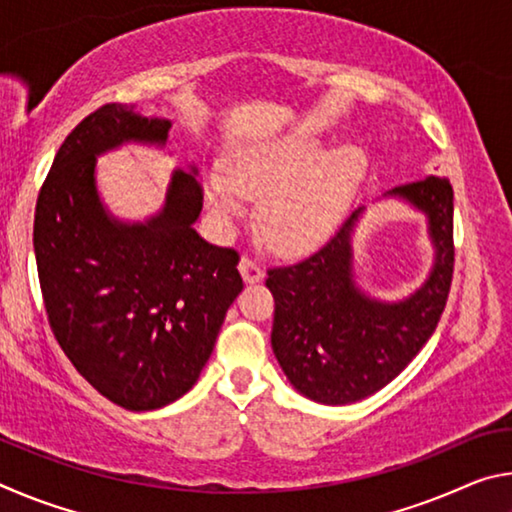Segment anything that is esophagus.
<instances>
[{
    "mask_svg": "<svg viewBox=\"0 0 512 512\" xmlns=\"http://www.w3.org/2000/svg\"><path fill=\"white\" fill-rule=\"evenodd\" d=\"M239 271L244 275V282L246 284H255L264 277V268L259 266L255 259H250L248 255H241L239 259Z\"/></svg>",
    "mask_w": 512,
    "mask_h": 512,
    "instance_id": "obj_1",
    "label": "esophagus"
}]
</instances>
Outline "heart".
<instances>
[{
    "instance_id": "heart-1",
    "label": "heart",
    "mask_w": 512,
    "mask_h": 512,
    "mask_svg": "<svg viewBox=\"0 0 512 512\" xmlns=\"http://www.w3.org/2000/svg\"><path fill=\"white\" fill-rule=\"evenodd\" d=\"M366 169V153L354 144L325 151L314 137H284L237 151L225 176H207L205 194L221 219L244 212V198H262L266 241L280 253L300 255L327 241L343 221Z\"/></svg>"
}]
</instances>
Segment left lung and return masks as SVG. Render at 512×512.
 I'll use <instances>...</instances> for the list:
<instances>
[{
	"label": "left lung",
	"instance_id": "1",
	"mask_svg": "<svg viewBox=\"0 0 512 512\" xmlns=\"http://www.w3.org/2000/svg\"><path fill=\"white\" fill-rule=\"evenodd\" d=\"M388 196L427 214L436 248L427 282L409 298L381 302L354 284L350 239L363 207L305 262L268 268L273 352L293 388L314 402L350 404L391 384L436 332L447 305L454 273L452 185L429 176Z\"/></svg>",
	"mask_w": 512,
	"mask_h": 512
}]
</instances>
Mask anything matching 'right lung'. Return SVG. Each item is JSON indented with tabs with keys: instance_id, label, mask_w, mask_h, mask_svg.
I'll return each instance as SVG.
<instances>
[{
	"instance_id": "obj_1",
	"label": "right lung",
	"mask_w": 512,
	"mask_h": 512,
	"mask_svg": "<svg viewBox=\"0 0 512 512\" xmlns=\"http://www.w3.org/2000/svg\"><path fill=\"white\" fill-rule=\"evenodd\" d=\"M171 121L106 103L65 137L38 194L33 248L56 341L74 368L128 411L167 406L196 384L225 311L244 289L239 255L194 230L203 189L173 171L162 210L124 223L103 207L97 155L167 144Z\"/></svg>"
}]
</instances>
